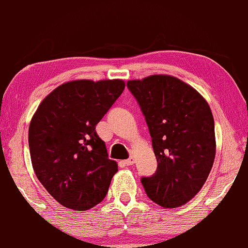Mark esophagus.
Masks as SVG:
<instances>
[{
	"label": "esophagus",
	"instance_id": "esophagus-1",
	"mask_svg": "<svg viewBox=\"0 0 248 248\" xmlns=\"http://www.w3.org/2000/svg\"><path fill=\"white\" fill-rule=\"evenodd\" d=\"M124 163L126 164V166H132V164L135 163V158H134V157H129L127 159H125Z\"/></svg>",
	"mask_w": 248,
	"mask_h": 248
}]
</instances>
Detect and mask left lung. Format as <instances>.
Returning a JSON list of instances; mask_svg holds the SVG:
<instances>
[{"label": "left lung", "mask_w": 248, "mask_h": 248, "mask_svg": "<svg viewBox=\"0 0 248 248\" xmlns=\"http://www.w3.org/2000/svg\"><path fill=\"white\" fill-rule=\"evenodd\" d=\"M151 136L157 170L142 177L148 198L164 208L190 201L203 187L215 158L214 118L190 85L166 74L129 80Z\"/></svg>", "instance_id": "8db88e82"}]
</instances>
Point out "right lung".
I'll list each match as a JSON object with an SVG mask.
<instances>
[{
    "mask_svg": "<svg viewBox=\"0 0 248 248\" xmlns=\"http://www.w3.org/2000/svg\"><path fill=\"white\" fill-rule=\"evenodd\" d=\"M124 89L121 79L65 82L42 100L31 118L28 143L33 169L66 208L87 210L100 203L118 171L95 125Z\"/></svg>",
    "mask_w": 248,
    "mask_h": 248,
    "instance_id": "add662e5",
    "label": "right lung"
}]
</instances>
